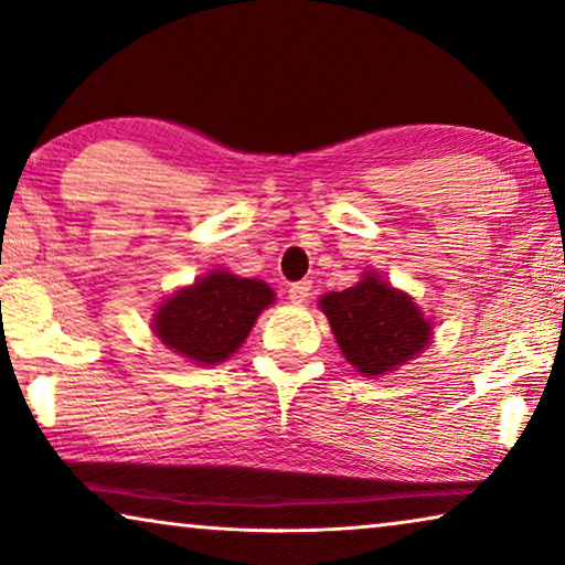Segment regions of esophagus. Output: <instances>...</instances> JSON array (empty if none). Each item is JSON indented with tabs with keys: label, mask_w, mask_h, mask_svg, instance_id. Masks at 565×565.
Returning <instances> with one entry per match:
<instances>
[{
	"label": "esophagus",
	"mask_w": 565,
	"mask_h": 565,
	"mask_svg": "<svg viewBox=\"0 0 565 565\" xmlns=\"http://www.w3.org/2000/svg\"><path fill=\"white\" fill-rule=\"evenodd\" d=\"M309 291H311V281H297L289 286V299L294 305H301V301H307Z\"/></svg>",
	"instance_id": "esophagus-1"
}]
</instances>
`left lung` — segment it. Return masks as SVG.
Listing matches in <instances>:
<instances>
[{
	"mask_svg": "<svg viewBox=\"0 0 565 565\" xmlns=\"http://www.w3.org/2000/svg\"><path fill=\"white\" fill-rule=\"evenodd\" d=\"M319 309L330 319L344 360L367 377L406 365L431 340V322L416 301L373 271L350 289L324 294Z\"/></svg>",
	"mask_w": 565,
	"mask_h": 565,
	"instance_id": "left-lung-1",
	"label": "left lung"
}]
</instances>
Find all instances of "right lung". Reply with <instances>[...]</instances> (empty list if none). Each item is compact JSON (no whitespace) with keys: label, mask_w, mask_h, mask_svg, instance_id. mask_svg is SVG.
I'll use <instances>...</instances> for the list:
<instances>
[{"label":"right lung","mask_w":565,"mask_h":565,"mask_svg":"<svg viewBox=\"0 0 565 565\" xmlns=\"http://www.w3.org/2000/svg\"><path fill=\"white\" fill-rule=\"evenodd\" d=\"M276 294L258 279L210 271L159 305L151 330L177 355L195 365H217L246 342Z\"/></svg>","instance_id":"obj_1"}]
</instances>
